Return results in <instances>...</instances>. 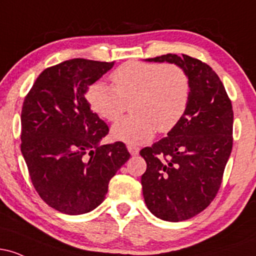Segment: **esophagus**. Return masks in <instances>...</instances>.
Segmentation results:
<instances>
[{
	"mask_svg": "<svg viewBox=\"0 0 256 256\" xmlns=\"http://www.w3.org/2000/svg\"><path fill=\"white\" fill-rule=\"evenodd\" d=\"M128 150L130 152L131 155H134H134H137L138 152H140V148L134 144H128Z\"/></svg>",
	"mask_w": 256,
	"mask_h": 256,
	"instance_id": "34e87169",
	"label": "esophagus"
}]
</instances>
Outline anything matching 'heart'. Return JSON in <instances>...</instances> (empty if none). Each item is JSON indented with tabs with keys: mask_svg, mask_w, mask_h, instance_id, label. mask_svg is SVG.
<instances>
[{
	"mask_svg": "<svg viewBox=\"0 0 256 256\" xmlns=\"http://www.w3.org/2000/svg\"><path fill=\"white\" fill-rule=\"evenodd\" d=\"M110 78L114 88L96 82L88 90L86 100L92 110L108 122H116L132 101L134 114L112 126V137L120 142L138 144L150 140L156 128L170 132L189 107L192 83L177 64L128 62Z\"/></svg>",
	"mask_w": 256,
	"mask_h": 256,
	"instance_id": "1",
	"label": "heart"
}]
</instances>
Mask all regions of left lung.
Segmentation results:
<instances>
[{
	"label": "left lung",
	"mask_w": 256,
	"mask_h": 256,
	"mask_svg": "<svg viewBox=\"0 0 256 256\" xmlns=\"http://www.w3.org/2000/svg\"><path fill=\"white\" fill-rule=\"evenodd\" d=\"M149 62H168L185 70L192 83L189 107L167 137L140 152L148 210L166 222H183L210 206L222 184L232 150L234 110L216 73L198 58L167 54Z\"/></svg>",
	"instance_id": "left-lung-1"
}]
</instances>
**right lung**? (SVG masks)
I'll return each mask as SVG.
<instances>
[{"label":"right lung","instance_id":"add662e5","mask_svg":"<svg viewBox=\"0 0 256 256\" xmlns=\"http://www.w3.org/2000/svg\"><path fill=\"white\" fill-rule=\"evenodd\" d=\"M114 62L72 58L38 76L22 110V154L38 195L78 216L104 202L112 177L130 158L122 142L101 146L110 128L85 94Z\"/></svg>","mask_w":256,"mask_h":256}]
</instances>
